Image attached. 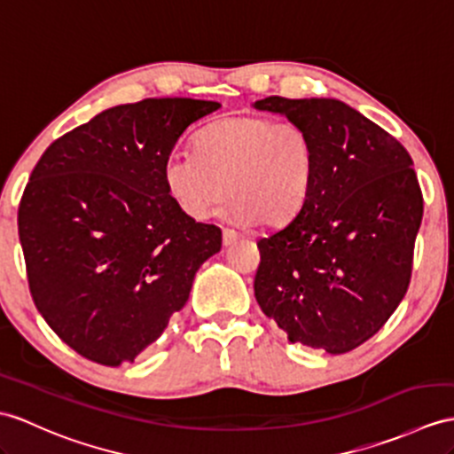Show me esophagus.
<instances>
[{"mask_svg": "<svg viewBox=\"0 0 454 454\" xmlns=\"http://www.w3.org/2000/svg\"><path fill=\"white\" fill-rule=\"evenodd\" d=\"M240 239V235L237 233V231H233V229H223V245L225 247H231L233 245V242H237Z\"/></svg>", "mask_w": 454, "mask_h": 454, "instance_id": "34e87169", "label": "esophagus"}]
</instances>
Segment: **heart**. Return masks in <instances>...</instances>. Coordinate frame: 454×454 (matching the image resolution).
<instances>
[{"mask_svg":"<svg viewBox=\"0 0 454 454\" xmlns=\"http://www.w3.org/2000/svg\"><path fill=\"white\" fill-rule=\"evenodd\" d=\"M310 135L293 121L239 115L207 125L194 152H173L163 181L184 215L202 221L233 196L227 214L240 223L278 227L294 219L314 189Z\"/></svg>","mask_w":454,"mask_h":454,"instance_id":"b5f03b06","label":"heart"}]
</instances>
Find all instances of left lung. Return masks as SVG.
<instances>
[{"label":"left lung","mask_w":454,"mask_h":454,"mask_svg":"<svg viewBox=\"0 0 454 454\" xmlns=\"http://www.w3.org/2000/svg\"><path fill=\"white\" fill-rule=\"evenodd\" d=\"M308 130L314 189L258 240L254 294L291 342L342 355L378 333L406 294L424 198L411 153L335 98L258 99Z\"/></svg>","instance_id":"8db88e82"}]
</instances>
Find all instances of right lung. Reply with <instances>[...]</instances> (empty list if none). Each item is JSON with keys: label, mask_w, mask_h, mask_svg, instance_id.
<instances>
[{"label": "right lung", "mask_w": 454, "mask_h": 454, "mask_svg": "<svg viewBox=\"0 0 454 454\" xmlns=\"http://www.w3.org/2000/svg\"><path fill=\"white\" fill-rule=\"evenodd\" d=\"M221 104L148 98L109 107L43 152L19 206L32 301L81 356L119 366L189 301L221 229L196 223L163 181L165 158Z\"/></svg>", "instance_id": "obj_1"}]
</instances>
